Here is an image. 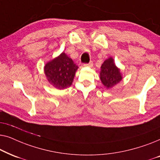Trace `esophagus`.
<instances>
[{"mask_svg": "<svg viewBox=\"0 0 160 160\" xmlns=\"http://www.w3.org/2000/svg\"><path fill=\"white\" fill-rule=\"evenodd\" d=\"M93 65V62H89V63H86V64H84V66H87V67H92Z\"/></svg>", "mask_w": 160, "mask_h": 160, "instance_id": "esophagus-1", "label": "esophagus"}]
</instances>
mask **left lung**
<instances>
[{"label": "left lung", "instance_id": "obj_1", "mask_svg": "<svg viewBox=\"0 0 160 160\" xmlns=\"http://www.w3.org/2000/svg\"><path fill=\"white\" fill-rule=\"evenodd\" d=\"M100 80L107 89L112 88L122 79L119 68L116 66L112 58L104 61L100 72Z\"/></svg>", "mask_w": 160, "mask_h": 160}]
</instances>
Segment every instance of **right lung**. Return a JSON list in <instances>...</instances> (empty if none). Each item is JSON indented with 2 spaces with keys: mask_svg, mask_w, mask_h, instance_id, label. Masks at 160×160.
<instances>
[{
  "mask_svg": "<svg viewBox=\"0 0 160 160\" xmlns=\"http://www.w3.org/2000/svg\"><path fill=\"white\" fill-rule=\"evenodd\" d=\"M78 67L65 52L48 62L44 66V73L48 82L58 89L71 87Z\"/></svg>",
  "mask_w": 160,
  "mask_h": 160,
  "instance_id": "add662e5",
  "label": "right lung"
}]
</instances>
